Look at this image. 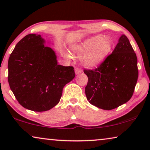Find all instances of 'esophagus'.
<instances>
[{"label": "esophagus", "mask_w": 150, "mask_h": 150, "mask_svg": "<svg viewBox=\"0 0 150 150\" xmlns=\"http://www.w3.org/2000/svg\"><path fill=\"white\" fill-rule=\"evenodd\" d=\"M82 72V70L79 68H75V73L76 74H79Z\"/></svg>", "instance_id": "34e87169"}]
</instances>
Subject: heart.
<instances>
[{
  "label": "heart",
  "mask_w": 150,
  "mask_h": 150,
  "mask_svg": "<svg viewBox=\"0 0 150 150\" xmlns=\"http://www.w3.org/2000/svg\"><path fill=\"white\" fill-rule=\"evenodd\" d=\"M112 41L109 38L98 35L73 45L72 50L76 56H82L83 65L93 68L100 65L107 58L112 51ZM64 54L69 59L73 58V56L68 52H64Z\"/></svg>",
  "instance_id": "heart-1"
}]
</instances>
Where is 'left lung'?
<instances>
[{
    "mask_svg": "<svg viewBox=\"0 0 150 150\" xmlns=\"http://www.w3.org/2000/svg\"><path fill=\"white\" fill-rule=\"evenodd\" d=\"M85 87L91 105L111 110L125 104L133 95L138 78L137 58L128 38L121 35L112 54L93 70H84Z\"/></svg>",
    "mask_w": 150,
    "mask_h": 150,
    "instance_id": "1",
    "label": "left lung"
}]
</instances>
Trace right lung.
<instances>
[{
	"instance_id": "obj_1",
	"label": "right lung",
	"mask_w": 150,
	"mask_h": 150,
	"mask_svg": "<svg viewBox=\"0 0 150 150\" xmlns=\"http://www.w3.org/2000/svg\"><path fill=\"white\" fill-rule=\"evenodd\" d=\"M40 35L29 34L20 40L8 62V81L21 105L37 112L52 109L62 90L75 77L72 66L57 64V56Z\"/></svg>"
}]
</instances>
